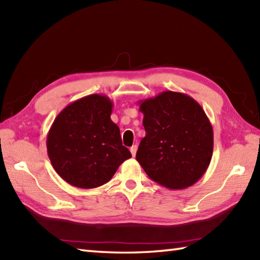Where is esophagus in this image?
Wrapping results in <instances>:
<instances>
[{
	"mask_svg": "<svg viewBox=\"0 0 260 260\" xmlns=\"http://www.w3.org/2000/svg\"><path fill=\"white\" fill-rule=\"evenodd\" d=\"M129 151H131V153H132V155L135 156V155H136V152H137V145H133V146H132V147L129 148Z\"/></svg>",
	"mask_w": 260,
	"mask_h": 260,
	"instance_id": "1",
	"label": "esophagus"
}]
</instances>
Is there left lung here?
I'll return each mask as SVG.
<instances>
[{"instance_id":"left-lung-1","label":"left lung","mask_w":260,"mask_h":260,"mask_svg":"<svg viewBox=\"0 0 260 260\" xmlns=\"http://www.w3.org/2000/svg\"><path fill=\"white\" fill-rule=\"evenodd\" d=\"M139 104L146 134L136 159L143 170L171 190L194 184L206 173L213 152L212 125L200 104L171 90Z\"/></svg>"}]
</instances>
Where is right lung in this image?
<instances>
[{
    "label": "right lung",
    "mask_w": 260,
    "mask_h": 260,
    "mask_svg": "<svg viewBox=\"0 0 260 260\" xmlns=\"http://www.w3.org/2000/svg\"><path fill=\"white\" fill-rule=\"evenodd\" d=\"M112 108L107 96L93 93L69 104L53 120L47 136L48 156L69 184L101 186L132 157L121 144L119 127L110 119Z\"/></svg>",
    "instance_id": "obj_1"
}]
</instances>
